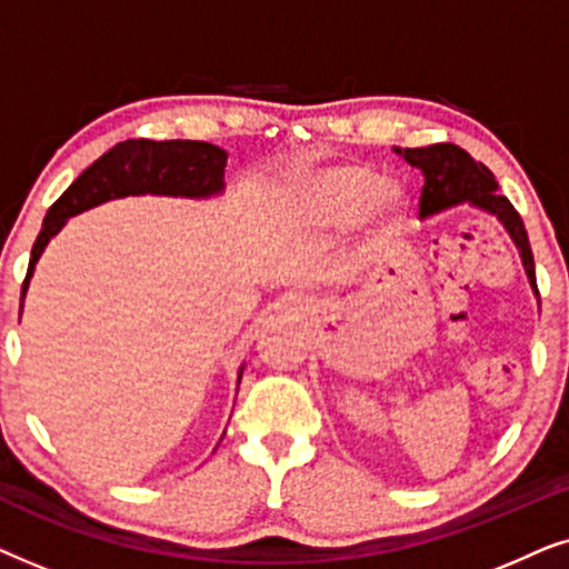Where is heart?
Returning a JSON list of instances; mask_svg holds the SVG:
<instances>
[{
	"label": "heart",
	"instance_id": "1",
	"mask_svg": "<svg viewBox=\"0 0 569 569\" xmlns=\"http://www.w3.org/2000/svg\"><path fill=\"white\" fill-rule=\"evenodd\" d=\"M282 204L284 214L306 230L337 232L365 222V251L380 253L399 236L407 193L378 170L339 162L290 176L282 189Z\"/></svg>",
	"mask_w": 569,
	"mask_h": 569
}]
</instances>
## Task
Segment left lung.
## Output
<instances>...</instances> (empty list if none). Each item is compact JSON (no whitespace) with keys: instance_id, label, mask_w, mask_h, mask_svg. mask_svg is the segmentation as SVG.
Here are the masks:
<instances>
[{"instance_id":"1","label":"left lung","mask_w":569,"mask_h":569,"mask_svg":"<svg viewBox=\"0 0 569 569\" xmlns=\"http://www.w3.org/2000/svg\"><path fill=\"white\" fill-rule=\"evenodd\" d=\"M393 150L399 152L411 168L422 170L425 176L422 197H419V217H432L442 212V209L463 204V201L495 214L520 251V261H523L526 267L528 282H531L533 292L539 295V287H536L533 253L531 243H528L526 224L516 212V207L508 201V197L497 193V181L492 170H489L485 162H477L469 152L450 142L415 147V150H409V147L407 150L393 147Z\"/></svg>"}]
</instances>
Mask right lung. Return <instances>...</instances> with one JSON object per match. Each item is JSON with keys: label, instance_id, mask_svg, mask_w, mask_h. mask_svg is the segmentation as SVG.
Here are the masks:
<instances>
[{"label": "right lung", "instance_id": "right-lung-1", "mask_svg": "<svg viewBox=\"0 0 569 569\" xmlns=\"http://www.w3.org/2000/svg\"><path fill=\"white\" fill-rule=\"evenodd\" d=\"M224 166H228V152L217 144L193 142V139H168V142L127 139V142L111 147L88 170H82V176L51 204L33 251H30L20 300H26L28 282L43 248L64 228L69 217L103 204V201L139 197V193L186 199L214 197L224 189ZM240 376H243V368L238 372V383Z\"/></svg>", "mask_w": 569, "mask_h": 569}]
</instances>
